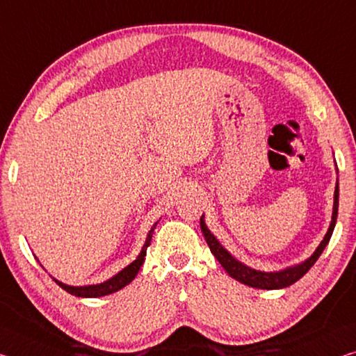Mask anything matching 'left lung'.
<instances>
[{"mask_svg": "<svg viewBox=\"0 0 356 356\" xmlns=\"http://www.w3.org/2000/svg\"><path fill=\"white\" fill-rule=\"evenodd\" d=\"M337 207H339V184L336 185V190H334V207H332V220H331L330 229H328V233L325 234L323 241L320 242L317 250H315L314 255L307 258L304 263L296 264V266H293V268H286L284 270H279V273H261V270L247 268L245 264L239 263L238 259L231 257L229 253L223 249L222 244H220V242L216 239V236H213L211 231L207 229L202 217L200 220V225H201V231H202V234H204L209 249H211L213 257L218 259V263L222 264L223 269L227 270L231 277L236 279L238 282H242L244 285L253 286V289L277 290V289H285V286H290L291 284H295V282L300 280L302 275L314 266L315 261H317L318 257L321 255V252H323L325 247L328 245L332 231H334L336 218H337Z\"/></svg>", "mask_w": 356, "mask_h": 356, "instance_id": "1", "label": "left lung"}]
</instances>
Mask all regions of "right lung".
<instances>
[{"instance_id":"right-lung-1","label":"right lung","mask_w":356,"mask_h":356,"mask_svg":"<svg viewBox=\"0 0 356 356\" xmlns=\"http://www.w3.org/2000/svg\"><path fill=\"white\" fill-rule=\"evenodd\" d=\"M156 227V223L154 227L150 228L149 231V236H147V241H145V244L143 247V250H140L139 257L134 259L131 264H128L125 269H122L120 273L115 274L114 277L103 282V284H98V285H87V286H70V285H65L61 284V282L55 280L56 284H58L61 289L65 291L70 293V295H74L79 298H99V296H106V295H111V293H115L118 290H122L123 286H127L129 282H131L134 277H136L140 266H143L144 263V258H145V253H147V247L150 245V241H152V234H154V229Z\"/></svg>"}]
</instances>
